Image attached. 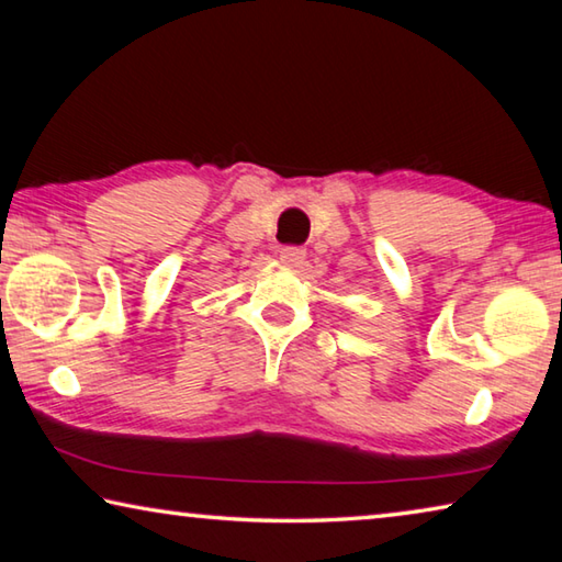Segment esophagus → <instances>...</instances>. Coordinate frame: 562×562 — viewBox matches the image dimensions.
I'll list each match as a JSON object with an SVG mask.
<instances>
[{
    "label": "esophagus",
    "mask_w": 562,
    "mask_h": 562,
    "mask_svg": "<svg viewBox=\"0 0 562 562\" xmlns=\"http://www.w3.org/2000/svg\"><path fill=\"white\" fill-rule=\"evenodd\" d=\"M304 258H307V250L300 245H284L280 247V260L284 265H292V268H300V265L304 262Z\"/></svg>",
    "instance_id": "obj_1"
}]
</instances>
